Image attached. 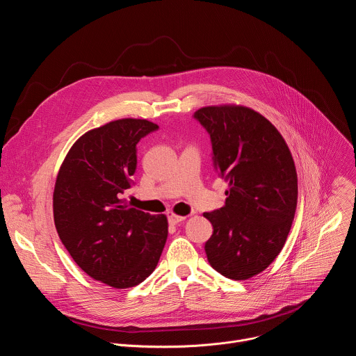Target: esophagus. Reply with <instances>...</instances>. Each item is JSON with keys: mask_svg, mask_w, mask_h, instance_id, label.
<instances>
[{"mask_svg": "<svg viewBox=\"0 0 356 356\" xmlns=\"http://www.w3.org/2000/svg\"><path fill=\"white\" fill-rule=\"evenodd\" d=\"M184 220H185V216H178V215H175V213H172V211L168 213V223L170 225H178V223H181Z\"/></svg>", "mask_w": 356, "mask_h": 356, "instance_id": "1", "label": "esophagus"}]
</instances>
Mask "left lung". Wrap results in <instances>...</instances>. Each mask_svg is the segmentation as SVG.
Instances as JSON below:
<instances>
[{
    "instance_id": "left-lung-1",
    "label": "left lung",
    "mask_w": 356,
    "mask_h": 356,
    "mask_svg": "<svg viewBox=\"0 0 356 356\" xmlns=\"http://www.w3.org/2000/svg\"><path fill=\"white\" fill-rule=\"evenodd\" d=\"M193 119L207 131L211 161L229 182L225 206L206 211L213 234L204 252L213 269L244 280L285 245L298 204V174L276 127L244 106H207Z\"/></svg>"
}]
</instances>
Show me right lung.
Returning a JSON list of instances; mask_svg holds the SVG:
<instances>
[{"label": "right lung", "instance_id": "add662e5", "mask_svg": "<svg viewBox=\"0 0 356 356\" xmlns=\"http://www.w3.org/2000/svg\"><path fill=\"white\" fill-rule=\"evenodd\" d=\"M156 130L145 119L90 130L70 149L56 179L53 215L63 245L87 275L116 289L150 276L168 236L164 215L122 202L134 185L136 145Z\"/></svg>", "mask_w": 356, "mask_h": 356}]
</instances>
